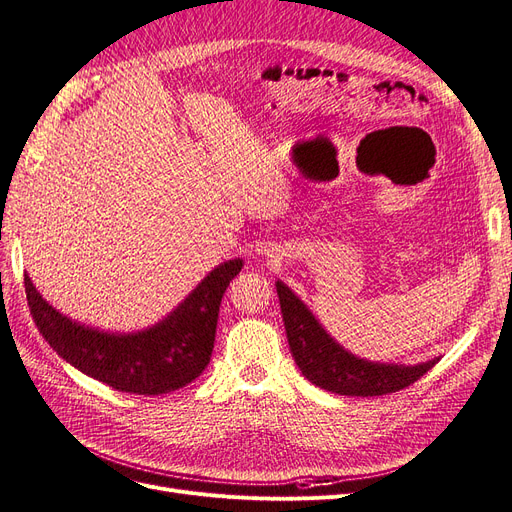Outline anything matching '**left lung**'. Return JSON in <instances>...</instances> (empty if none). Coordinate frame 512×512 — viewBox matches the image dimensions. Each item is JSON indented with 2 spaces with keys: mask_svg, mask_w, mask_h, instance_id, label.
<instances>
[{
  "mask_svg": "<svg viewBox=\"0 0 512 512\" xmlns=\"http://www.w3.org/2000/svg\"><path fill=\"white\" fill-rule=\"evenodd\" d=\"M290 351L301 373L322 390L341 396H383L404 390L424 377L438 358L424 364H379L345 351L284 281H277Z\"/></svg>",
  "mask_w": 512,
  "mask_h": 512,
  "instance_id": "obj_1",
  "label": "left lung"
}]
</instances>
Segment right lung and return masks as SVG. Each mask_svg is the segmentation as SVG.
<instances>
[{
  "label": "right lung",
  "mask_w": 512,
  "mask_h": 512,
  "mask_svg": "<svg viewBox=\"0 0 512 512\" xmlns=\"http://www.w3.org/2000/svg\"><path fill=\"white\" fill-rule=\"evenodd\" d=\"M241 267V258L222 262L163 322L129 334L72 322L44 301L29 275L25 292L35 326L65 362L118 392L158 396L180 390L207 368L222 296Z\"/></svg>",
  "instance_id": "1"
}]
</instances>
